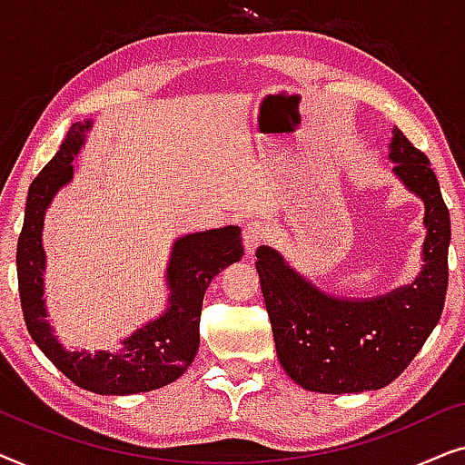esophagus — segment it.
<instances>
[{
	"mask_svg": "<svg viewBox=\"0 0 465 465\" xmlns=\"http://www.w3.org/2000/svg\"><path fill=\"white\" fill-rule=\"evenodd\" d=\"M266 234H269V232H266V228H264L262 222H258V220L247 222L245 228H243V245H245V252H247V253L256 252V247L264 243Z\"/></svg>",
	"mask_w": 465,
	"mask_h": 465,
	"instance_id": "esophagus-1",
	"label": "esophagus"
}]
</instances>
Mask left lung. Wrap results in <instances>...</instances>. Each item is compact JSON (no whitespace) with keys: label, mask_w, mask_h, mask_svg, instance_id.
<instances>
[{"label":"left lung","mask_w":465,"mask_h":465,"mask_svg":"<svg viewBox=\"0 0 465 465\" xmlns=\"http://www.w3.org/2000/svg\"><path fill=\"white\" fill-rule=\"evenodd\" d=\"M390 158L425 203V266L415 283L371 301L322 294L271 247L256 250L266 313L283 371L309 391L358 393L390 385L440 320L449 285L450 218L428 156L393 129Z\"/></svg>","instance_id":"8db88e82"}]
</instances>
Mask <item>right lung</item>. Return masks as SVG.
Listing matches in <instances>:
<instances>
[{
    "mask_svg": "<svg viewBox=\"0 0 465 465\" xmlns=\"http://www.w3.org/2000/svg\"><path fill=\"white\" fill-rule=\"evenodd\" d=\"M88 126L91 123L74 124L53 161L31 182L16 245L18 294L31 339L69 381L104 396H129L173 383L193 364L201 339L203 296L224 266L243 258V241L237 226L186 234L171 253V298L163 317L137 330L116 351H69L63 347L53 336L44 309L42 224L56 190L72 180V161Z\"/></svg>",
    "mask_w": 465,
    "mask_h": 465,
    "instance_id": "right-lung-1",
    "label": "right lung"
}]
</instances>
